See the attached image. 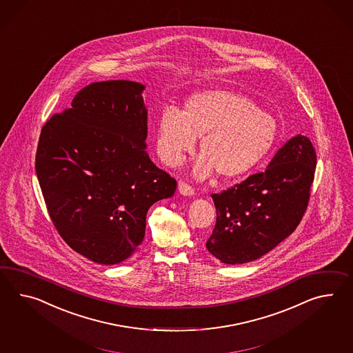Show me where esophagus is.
<instances>
[{
    "mask_svg": "<svg viewBox=\"0 0 353 353\" xmlns=\"http://www.w3.org/2000/svg\"><path fill=\"white\" fill-rule=\"evenodd\" d=\"M179 192L183 196H192L195 194V190L192 189L186 182L180 181L179 182Z\"/></svg>",
    "mask_w": 353,
    "mask_h": 353,
    "instance_id": "1",
    "label": "esophagus"
}]
</instances>
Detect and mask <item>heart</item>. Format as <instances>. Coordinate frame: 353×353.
<instances>
[{"mask_svg":"<svg viewBox=\"0 0 353 353\" xmlns=\"http://www.w3.org/2000/svg\"><path fill=\"white\" fill-rule=\"evenodd\" d=\"M276 123L249 97L215 88L188 98L182 110L164 108L157 126V150L165 163L180 164L200 138L194 165L199 180L216 170L224 179L249 172L274 143Z\"/></svg>","mask_w":353,"mask_h":353,"instance_id":"obj_1","label":"heart"}]
</instances>
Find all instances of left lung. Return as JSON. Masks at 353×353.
Listing matches in <instances>:
<instances>
[{"instance_id":"obj_1","label":"left lung","mask_w":353,"mask_h":353,"mask_svg":"<svg viewBox=\"0 0 353 353\" xmlns=\"http://www.w3.org/2000/svg\"><path fill=\"white\" fill-rule=\"evenodd\" d=\"M315 168L312 144L299 134L275 153L264 172L213 194L216 222L207 241L208 251L234 265L274 249L301 222Z\"/></svg>"}]
</instances>
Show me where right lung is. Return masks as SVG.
<instances>
[{"label": "right lung", "instance_id": "right-lung-1", "mask_svg": "<svg viewBox=\"0 0 353 353\" xmlns=\"http://www.w3.org/2000/svg\"><path fill=\"white\" fill-rule=\"evenodd\" d=\"M145 86L93 83L42 129L35 172L61 237L86 259L113 265L145 236L146 213L177 182L146 152Z\"/></svg>", "mask_w": 353, "mask_h": 353}]
</instances>
